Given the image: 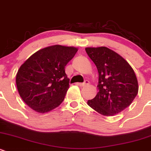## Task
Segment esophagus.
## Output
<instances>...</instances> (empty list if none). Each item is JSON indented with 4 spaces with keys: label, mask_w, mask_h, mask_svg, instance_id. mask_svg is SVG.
I'll return each instance as SVG.
<instances>
[{
    "label": "esophagus",
    "mask_w": 151,
    "mask_h": 151,
    "mask_svg": "<svg viewBox=\"0 0 151 151\" xmlns=\"http://www.w3.org/2000/svg\"><path fill=\"white\" fill-rule=\"evenodd\" d=\"M89 83V81H86L83 82V83H78V85L80 86H86V85H88Z\"/></svg>",
    "instance_id": "34e87169"
}]
</instances>
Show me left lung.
Here are the masks:
<instances>
[{
	"mask_svg": "<svg viewBox=\"0 0 151 151\" xmlns=\"http://www.w3.org/2000/svg\"><path fill=\"white\" fill-rule=\"evenodd\" d=\"M98 71L99 92L87 104L104 116H113L129 106L138 93V81L126 59L106 47H86Z\"/></svg>",
	"mask_w": 151,
	"mask_h": 151,
	"instance_id": "left-lung-1",
	"label": "left lung"
}]
</instances>
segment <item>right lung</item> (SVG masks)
Returning <instances> with one entry per match:
<instances>
[{"mask_svg": "<svg viewBox=\"0 0 151 151\" xmlns=\"http://www.w3.org/2000/svg\"><path fill=\"white\" fill-rule=\"evenodd\" d=\"M77 51L75 47L49 46L31 55L20 66L16 84L30 108L43 114L62 104L70 86L65 66Z\"/></svg>", "mask_w": 151, "mask_h": 151, "instance_id": "add662e5", "label": "right lung"}]
</instances>
